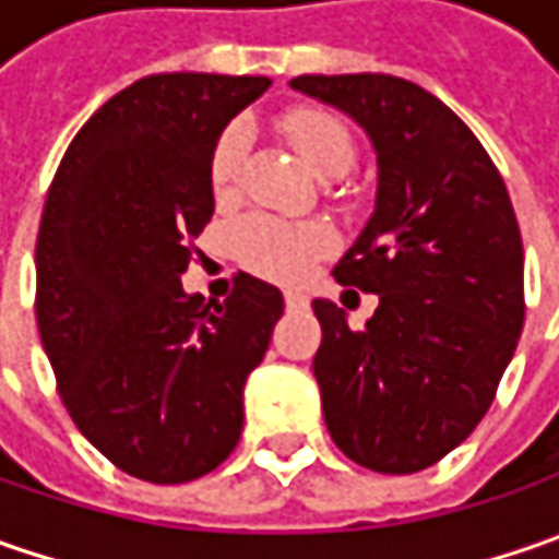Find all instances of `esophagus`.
<instances>
[{"instance_id":"1","label":"esophagus","mask_w":559,"mask_h":559,"mask_svg":"<svg viewBox=\"0 0 559 559\" xmlns=\"http://www.w3.org/2000/svg\"><path fill=\"white\" fill-rule=\"evenodd\" d=\"M283 298H286V308L289 311H301V308H308V295L301 289H286L283 292Z\"/></svg>"}]
</instances>
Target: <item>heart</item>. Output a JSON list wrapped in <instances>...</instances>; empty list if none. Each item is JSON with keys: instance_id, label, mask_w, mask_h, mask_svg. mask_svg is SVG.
Segmentation results:
<instances>
[{"instance_id": "heart-1", "label": "heart", "mask_w": 559, "mask_h": 559, "mask_svg": "<svg viewBox=\"0 0 559 559\" xmlns=\"http://www.w3.org/2000/svg\"><path fill=\"white\" fill-rule=\"evenodd\" d=\"M295 148L317 177L345 174L355 162V142L345 123L317 108H298L283 120ZM246 155V130L229 127L214 145L211 155V189L217 199H226L239 180V167ZM236 254L248 270L270 280H301L308 270L335 248L333 229L326 224H289L267 214H251L233 233Z\"/></svg>"}]
</instances>
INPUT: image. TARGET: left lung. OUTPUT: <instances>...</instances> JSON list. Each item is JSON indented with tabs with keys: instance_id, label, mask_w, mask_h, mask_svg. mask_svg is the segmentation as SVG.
<instances>
[{
	"instance_id": "left-lung-1",
	"label": "left lung",
	"mask_w": 559,
	"mask_h": 559,
	"mask_svg": "<svg viewBox=\"0 0 559 559\" xmlns=\"http://www.w3.org/2000/svg\"><path fill=\"white\" fill-rule=\"evenodd\" d=\"M292 90L364 127L376 207L335 264L373 292L364 330L313 298V376L326 429L376 473H417L454 451L495 401L523 333V239L483 142L444 102L389 74H301Z\"/></svg>"
}]
</instances>
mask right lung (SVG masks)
<instances>
[{
	"label": "right lung",
	"instance_id": "1",
	"mask_svg": "<svg viewBox=\"0 0 559 559\" xmlns=\"http://www.w3.org/2000/svg\"><path fill=\"white\" fill-rule=\"evenodd\" d=\"M267 86L270 76H142L80 127L46 195L43 348L76 429L145 483H189L229 457L246 379L283 317V292L248 273L214 308L180 283L214 214V145Z\"/></svg>",
	"mask_w": 559,
	"mask_h": 559
}]
</instances>
